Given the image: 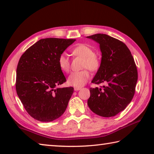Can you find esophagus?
<instances>
[{
  "label": "esophagus",
  "mask_w": 154,
  "mask_h": 154,
  "mask_svg": "<svg viewBox=\"0 0 154 154\" xmlns=\"http://www.w3.org/2000/svg\"><path fill=\"white\" fill-rule=\"evenodd\" d=\"M82 89V88H77V87H75L74 88V90L75 91H79Z\"/></svg>",
  "instance_id": "obj_1"
}]
</instances>
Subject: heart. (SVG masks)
I'll return each instance as SVG.
<instances>
[{
    "instance_id": "obj_1",
    "label": "heart",
    "mask_w": 154,
    "mask_h": 154,
    "mask_svg": "<svg viewBox=\"0 0 154 154\" xmlns=\"http://www.w3.org/2000/svg\"><path fill=\"white\" fill-rule=\"evenodd\" d=\"M72 54L84 58L83 67L88 68L91 71H96L99 67V60L94 55V51L88 45L85 44L75 47L72 50ZM58 66L62 71L68 72L70 69V62L65 54H62L58 60ZM90 72L87 70L72 72L68 77V83L74 87L80 88L84 85L89 79Z\"/></svg>"
}]
</instances>
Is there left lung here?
<instances>
[{"instance_id":"1","label":"left lung","mask_w":154,"mask_h":154,"mask_svg":"<svg viewBox=\"0 0 154 154\" xmlns=\"http://www.w3.org/2000/svg\"><path fill=\"white\" fill-rule=\"evenodd\" d=\"M98 43L102 53L100 67L92 83H106L90 88L88 105L98 116L109 118L124 111L133 98L138 72L131 52L125 44L105 34L87 36Z\"/></svg>"}]
</instances>
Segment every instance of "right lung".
<instances>
[{
  "mask_svg": "<svg viewBox=\"0 0 154 154\" xmlns=\"http://www.w3.org/2000/svg\"><path fill=\"white\" fill-rule=\"evenodd\" d=\"M75 39L46 38L26 51L18 62L15 88L28 113L40 122H51L66 110L74 88H57L66 82L59 56Z\"/></svg>",
  "mask_w": 154,
  "mask_h": 154,
  "instance_id": "right-lung-1",
  "label": "right lung"
}]
</instances>
